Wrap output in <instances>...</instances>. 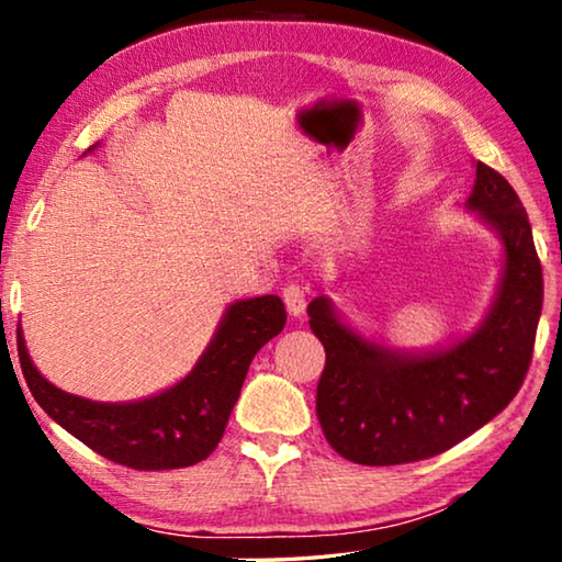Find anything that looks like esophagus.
<instances>
[{
  "label": "esophagus",
  "instance_id": "1",
  "mask_svg": "<svg viewBox=\"0 0 562 562\" xmlns=\"http://www.w3.org/2000/svg\"><path fill=\"white\" fill-rule=\"evenodd\" d=\"M283 301H286L291 316L301 318L303 313H306V291H303L299 283H289V286L283 289Z\"/></svg>",
  "mask_w": 562,
  "mask_h": 562
}]
</instances>
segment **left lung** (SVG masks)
Listing matches in <instances>:
<instances>
[{
	"instance_id": "1",
	"label": "left lung",
	"mask_w": 562,
	"mask_h": 562,
	"mask_svg": "<svg viewBox=\"0 0 562 562\" xmlns=\"http://www.w3.org/2000/svg\"><path fill=\"white\" fill-rule=\"evenodd\" d=\"M467 210L506 251L494 306L471 336L415 356L362 338L326 296L308 303L311 330L326 348L316 415L328 445L348 461L395 467L437 457L506 409L524 385L543 308L528 214L506 177L484 162H476Z\"/></svg>"
}]
</instances>
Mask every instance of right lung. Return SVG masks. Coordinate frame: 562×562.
I'll return each instance as SVG.
<instances>
[{"instance_id": "obj_1", "label": "right lung", "mask_w": 562, "mask_h": 562, "mask_svg": "<svg viewBox=\"0 0 562 562\" xmlns=\"http://www.w3.org/2000/svg\"><path fill=\"white\" fill-rule=\"evenodd\" d=\"M283 326L286 308L279 296L232 303L190 375L160 395L137 402H91L58 390L34 368L22 326L16 328V350L29 392L68 435L115 464L162 471L192 467L212 454L254 356Z\"/></svg>"}]
</instances>
